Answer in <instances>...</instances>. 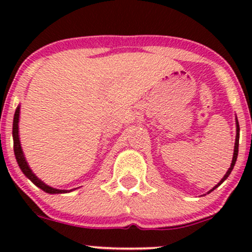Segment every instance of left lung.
<instances>
[{
  "label": "left lung",
  "instance_id": "obj_1",
  "mask_svg": "<svg viewBox=\"0 0 252 252\" xmlns=\"http://www.w3.org/2000/svg\"><path fill=\"white\" fill-rule=\"evenodd\" d=\"M236 126H237V135H236V142H235V149H233V158H232V162H231V166H230V168H228V170L226 172V174L224 175V178L221 179L220 181L218 182V185H216L215 187H213L212 189L210 190L209 193H211L212 192L213 189H216L217 187L219 186V185H221L222 182H224L225 180H226L227 179V176L231 174V172H232V169H233V167H235V163H236V161H237V156H238V146H239V124H238V121H237V118H236ZM209 193H207V194H209Z\"/></svg>",
  "mask_w": 252,
  "mask_h": 252
}]
</instances>
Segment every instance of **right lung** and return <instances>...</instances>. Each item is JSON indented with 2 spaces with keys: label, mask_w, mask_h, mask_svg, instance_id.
I'll return each instance as SVG.
<instances>
[{
  "label": "right lung",
  "mask_w": 252,
  "mask_h": 252,
  "mask_svg": "<svg viewBox=\"0 0 252 252\" xmlns=\"http://www.w3.org/2000/svg\"><path fill=\"white\" fill-rule=\"evenodd\" d=\"M19 117H20V106H17L15 110V115H14V122H13V140H14V153H15V158L17 163H19V167L21 168L22 173L27 176L30 180L33 182L35 186L41 189L43 192L50 193V194H59V193H67L70 190L67 189H53V187L48 186L45 182L40 180L37 176L32 172V169L28 166L27 161H26V158L24 155V152H22L21 143H20V137H19ZM72 190V189H71Z\"/></svg>",
  "instance_id": "obj_1"
}]
</instances>
